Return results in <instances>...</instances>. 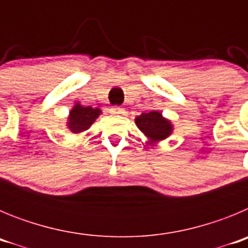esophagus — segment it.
<instances>
[{
  "instance_id": "34e87169",
  "label": "esophagus",
  "mask_w": 248,
  "mask_h": 248,
  "mask_svg": "<svg viewBox=\"0 0 248 248\" xmlns=\"http://www.w3.org/2000/svg\"><path fill=\"white\" fill-rule=\"evenodd\" d=\"M110 113L111 114H123L124 113V109L120 108V107H111Z\"/></svg>"
}]
</instances>
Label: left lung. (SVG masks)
Listing matches in <instances>:
<instances>
[{
	"label": "left lung",
	"instance_id": "left-lung-1",
	"mask_svg": "<svg viewBox=\"0 0 248 248\" xmlns=\"http://www.w3.org/2000/svg\"><path fill=\"white\" fill-rule=\"evenodd\" d=\"M135 124L149 139V143H157L172 133V124L165 119L160 111L153 110L141 113L135 118Z\"/></svg>",
	"mask_w": 248,
	"mask_h": 248
}]
</instances>
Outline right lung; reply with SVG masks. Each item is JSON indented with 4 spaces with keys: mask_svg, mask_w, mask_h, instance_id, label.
<instances>
[{
    "mask_svg": "<svg viewBox=\"0 0 248 248\" xmlns=\"http://www.w3.org/2000/svg\"><path fill=\"white\" fill-rule=\"evenodd\" d=\"M102 110L99 108H92V107H83L79 103H77L69 111L67 126L68 129L74 133L79 134L83 133L95 122L100 115Z\"/></svg>",
    "mask_w": 248,
    "mask_h": 248,
    "instance_id": "right-lung-1",
    "label": "right lung"
}]
</instances>
